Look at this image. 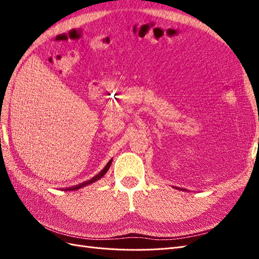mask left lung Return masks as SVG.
Here are the masks:
<instances>
[{
    "label": "left lung",
    "mask_w": 259,
    "mask_h": 259,
    "mask_svg": "<svg viewBox=\"0 0 259 259\" xmlns=\"http://www.w3.org/2000/svg\"><path fill=\"white\" fill-rule=\"evenodd\" d=\"M175 189H178V190H180V191H186L185 189H182V188H175Z\"/></svg>",
    "instance_id": "obj_1"
}]
</instances>
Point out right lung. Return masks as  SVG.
Returning <instances> with one entry per match:
<instances>
[{
	"mask_svg": "<svg viewBox=\"0 0 259 259\" xmlns=\"http://www.w3.org/2000/svg\"><path fill=\"white\" fill-rule=\"evenodd\" d=\"M111 163H112V159L108 162V164L105 166V168L101 169L100 173H98L96 176H94L92 179L88 180V182H84V183H82V184H80V185H77V186H73V187H71V188H67V189H65L64 191H75V190H79V189H81V188H83V187H85V186H89V185H91V184H93V183L97 182V180H99L100 178H103V177L105 176V174L107 173L108 169L110 168Z\"/></svg>",
	"mask_w": 259,
	"mask_h": 259,
	"instance_id": "obj_1",
	"label": "right lung"
}]
</instances>
